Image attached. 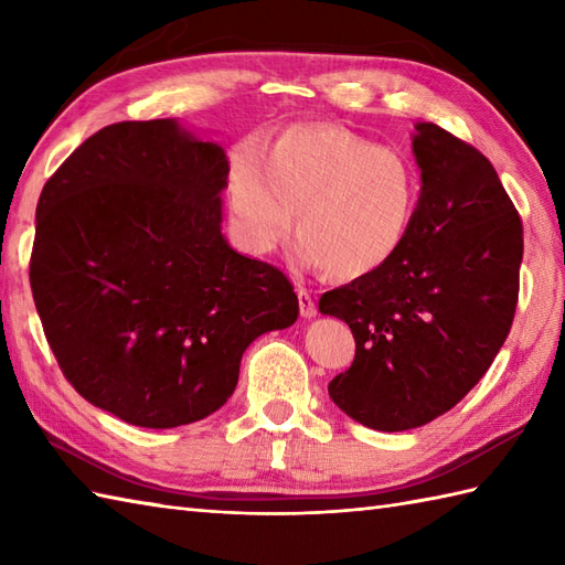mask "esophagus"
I'll return each mask as SVG.
<instances>
[{"instance_id":"esophagus-1","label":"esophagus","mask_w":565,"mask_h":565,"mask_svg":"<svg viewBox=\"0 0 565 565\" xmlns=\"http://www.w3.org/2000/svg\"><path fill=\"white\" fill-rule=\"evenodd\" d=\"M298 306H301V316L303 318H316L318 316V308H316V301L313 296H310V291L306 289H298Z\"/></svg>"}]
</instances>
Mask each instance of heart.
I'll return each instance as SVG.
<instances>
[{
  "instance_id": "1",
  "label": "heart",
  "mask_w": 565,
  "mask_h": 565,
  "mask_svg": "<svg viewBox=\"0 0 565 565\" xmlns=\"http://www.w3.org/2000/svg\"><path fill=\"white\" fill-rule=\"evenodd\" d=\"M423 196L415 162L340 126H294L267 154L245 150L231 172L237 235L252 255L289 237L298 211L296 257L354 281L403 249Z\"/></svg>"
}]
</instances>
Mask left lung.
<instances>
[{"mask_svg": "<svg viewBox=\"0 0 565 565\" xmlns=\"http://www.w3.org/2000/svg\"><path fill=\"white\" fill-rule=\"evenodd\" d=\"M423 196L386 267L322 294L356 354L328 386L364 427L403 431L444 415L493 364L518 308L522 221L495 167L435 124H417Z\"/></svg>", "mask_w": 565, "mask_h": 565, "instance_id": "1", "label": "left lung"}]
</instances>
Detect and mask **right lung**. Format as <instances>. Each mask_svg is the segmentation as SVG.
<instances>
[{"label": "right lung", "mask_w": 565, "mask_h": 565, "mask_svg": "<svg viewBox=\"0 0 565 565\" xmlns=\"http://www.w3.org/2000/svg\"><path fill=\"white\" fill-rule=\"evenodd\" d=\"M227 172L218 142L154 118L102 128L41 191L31 291L47 344L128 425L209 417L247 347L298 318L284 271L227 245Z\"/></svg>", "instance_id": "add662e5"}]
</instances>
